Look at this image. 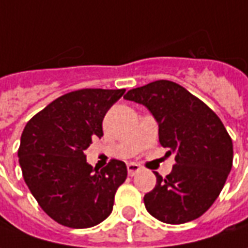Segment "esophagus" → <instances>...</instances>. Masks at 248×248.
I'll list each match as a JSON object with an SVG mask.
<instances>
[{"label": "esophagus", "instance_id": "obj_1", "mask_svg": "<svg viewBox=\"0 0 248 248\" xmlns=\"http://www.w3.org/2000/svg\"><path fill=\"white\" fill-rule=\"evenodd\" d=\"M140 170H141V166L138 165V164H134V162L127 164V173H129V176H134Z\"/></svg>", "mask_w": 248, "mask_h": 248}]
</instances>
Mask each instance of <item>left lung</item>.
I'll return each instance as SVG.
<instances>
[{
    "mask_svg": "<svg viewBox=\"0 0 248 248\" xmlns=\"http://www.w3.org/2000/svg\"><path fill=\"white\" fill-rule=\"evenodd\" d=\"M124 99L146 106L158 122L160 143L176 153L166 177L143 197L153 217L183 224L207 212L232 168V140L220 118L202 100L170 80H155L127 91Z\"/></svg>",
    "mask_w": 248,
    "mask_h": 248,
    "instance_id": "obj_1",
    "label": "left lung"
}]
</instances>
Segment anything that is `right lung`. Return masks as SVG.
Masks as SVG:
<instances>
[{
    "instance_id": "right-lung-1",
    "label": "right lung",
    "mask_w": 248,
    "mask_h": 248,
    "mask_svg": "<svg viewBox=\"0 0 248 248\" xmlns=\"http://www.w3.org/2000/svg\"><path fill=\"white\" fill-rule=\"evenodd\" d=\"M124 91L83 88L64 94L22 131V177L41 209L62 226L88 228L111 214L115 192L127 177L126 164L112 158L94 169L84 150L103 136V118Z\"/></svg>"
}]
</instances>
